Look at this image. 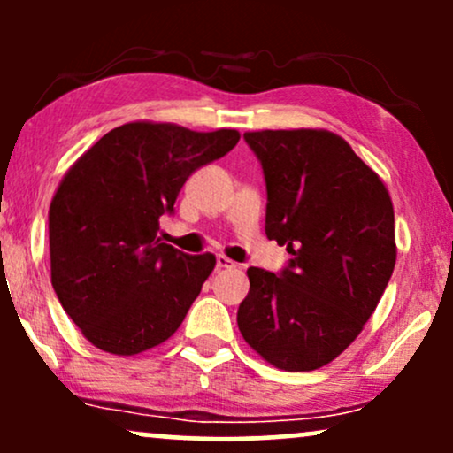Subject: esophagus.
<instances>
[{"mask_svg": "<svg viewBox=\"0 0 453 453\" xmlns=\"http://www.w3.org/2000/svg\"><path fill=\"white\" fill-rule=\"evenodd\" d=\"M215 262H217V268H219V270H221V268H236V264H234L230 257L221 256V253L215 257Z\"/></svg>", "mask_w": 453, "mask_h": 453, "instance_id": "obj_1", "label": "esophagus"}]
</instances>
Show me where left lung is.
Here are the masks:
<instances>
[{
	"instance_id": "1",
	"label": "left lung",
	"mask_w": 453,
	"mask_h": 453,
	"mask_svg": "<svg viewBox=\"0 0 453 453\" xmlns=\"http://www.w3.org/2000/svg\"><path fill=\"white\" fill-rule=\"evenodd\" d=\"M266 180V236L292 259L251 266L238 330L280 371H315L341 356L388 288L396 264L386 185L336 134H244Z\"/></svg>"
}]
</instances>
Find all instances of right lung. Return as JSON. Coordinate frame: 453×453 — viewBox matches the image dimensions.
<instances>
[{"label":"right lung","mask_w":453,"mask_h":453,"mask_svg":"<svg viewBox=\"0 0 453 453\" xmlns=\"http://www.w3.org/2000/svg\"><path fill=\"white\" fill-rule=\"evenodd\" d=\"M236 129L191 132L126 123L67 170L50 202V280L97 349L134 356L183 324L215 256H187L157 238L185 180L236 147Z\"/></svg>","instance_id":"add662e5"}]
</instances>
